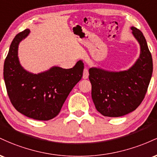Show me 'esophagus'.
<instances>
[{
    "instance_id": "1",
    "label": "esophagus",
    "mask_w": 157,
    "mask_h": 157,
    "mask_svg": "<svg viewBox=\"0 0 157 157\" xmlns=\"http://www.w3.org/2000/svg\"><path fill=\"white\" fill-rule=\"evenodd\" d=\"M89 77V71H88L87 68H85L83 70V75H82V78L83 79H87Z\"/></svg>"
}]
</instances>
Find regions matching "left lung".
I'll return each mask as SVG.
<instances>
[{
    "mask_svg": "<svg viewBox=\"0 0 157 157\" xmlns=\"http://www.w3.org/2000/svg\"><path fill=\"white\" fill-rule=\"evenodd\" d=\"M131 29L140 46V57L131 68L120 71L89 68L91 97L103 116L118 117L134 111L143 100L150 83L152 56L142 32L134 26Z\"/></svg>",
    "mask_w": 157,
    "mask_h": 157,
    "instance_id": "8db88e82",
    "label": "left lung"
}]
</instances>
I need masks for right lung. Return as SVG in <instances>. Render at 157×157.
Returning <instances> with one entry per match:
<instances>
[{"instance_id": "add662e5", "label": "right lung", "mask_w": 157, "mask_h": 157, "mask_svg": "<svg viewBox=\"0 0 157 157\" xmlns=\"http://www.w3.org/2000/svg\"><path fill=\"white\" fill-rule=\"evenodd\" d=\"M29 33L27 29L12 40L3 66V78L10 101L18 112L34 120H49L60 113L69 93L81 80L84 63L79 60L68 69L52 66L38 74L26 71L20 63L18 46Z\"/></svg>"}]
</instances>
